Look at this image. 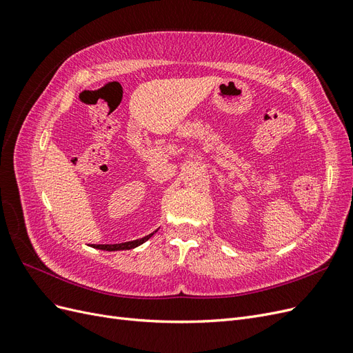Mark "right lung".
<instances>
[{"label":"right lung","mask_w":353,"mask_h":353,"mask_svg":"<svg viewBox=\"0 0 353 353\" xmlns=\"http://www.w3.org/2000/svg\"><path fill=\"white\" fill-rule=\"evenodd\" d=\"M157 231V230H156ZM154 231V232H156ZM154 232L148 234V236L143 237V239H138V240H134V241H126V243H119V244H97L94 245L95 249H100V250H108V252H116V250H131V249H135L138 248V245L145 243L148 239H150Z\"/></svg>","instance_id":"right-lung-1"}]
</instances>
